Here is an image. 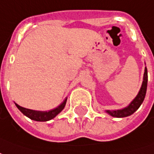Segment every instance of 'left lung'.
Wrapping results in <instances>:
<instances>
[{
	"instance_id": "obj_1",
	"label": "left lung",
	"mask_w": 154,
	"mask_h": 154,
	"mask_svg": "<svg viewBox=\"0 0 154 154\" xmlns=\"http://www.w3.org/2000/svg\"><path fill=\"white\" fill-rule=\"evenodd\" d=\"M147 85H148V70H147V67L145 66L144 73H143V83L136 97L131 101V103L127 106H125L122 109L106 110L105 112L113 117H117V118H122V117H125V116L132 115L134 112H136L137 110L139 109L140 105L143 103L147 91Z\"/></svg>"
}]
</instances>
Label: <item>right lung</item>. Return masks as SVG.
<instances>
[{
  "label": "right lung",
  "instance_id": "1",
  "mask_svg": "<svg viewBox=\"0 0 154 154\" xmlns=\"http://www.w3.org/2000/svg\"><path fill=\"white\" fill-rule=\"evenodd\" d=\"M66 101H67V97L65 98V100L60 103L58 106L55 107L53 109L49 110V111H45V112L28 109V108H24L23 106H20V105H18L17 103H14V104H15V106H17L18 109L20 110L23 115L26 116L27 117H29L31 120H33V121H36V122H48V121H50L51 119L55 118L65 108Z\"/></svg>",
  "mask_w": 154,
  "mask_h": 154
}]
</instances>
